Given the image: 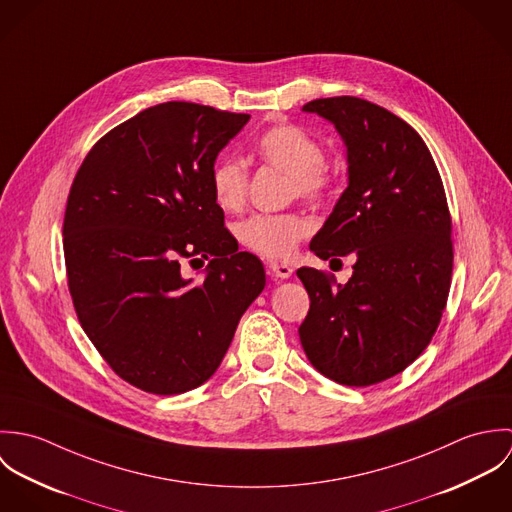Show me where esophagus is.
Segmentation results:
<instances>
[{"instance_id":"obj_1","label":"esophagus","mask_w":512,"mask_h":512,"mask_svg":"<svg viewBox=\"0 0 512 512\" xmlns=\"http://www.w3.org/2000/svg\"><path fill=\"white\" fill-rule=\"evenodd\" d=\"M270 274L280 278V280H288L293 274L292 268L288 264H282V262H270Z\"/></svg>"}]
</instances>
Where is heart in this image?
Listing matches in <instances>:
<instances>
[{
  "label": "heart",
  "mask_w": 512,
  "mask_h": 512,
  "mask_svg": "<svg viewBox=\"0 0 512 512\" xmlns=\"http://www.w3.org/2000/svg\"><path fill=\"white\" fill-rule=\"evenodd\" d=\"M254 155L290 175V195L309 203H325L335 191V175L323 165V146L295 124H276L264 130L254 142ZM215 203L226 213H236L246 203L248 169L236 157H224L211 171ZM309 222L297 213L254 215L236 228L238 240L260 256L288 258L303 236Z\"/></svg>",
  "instance_id": "1"
}]
</instances>
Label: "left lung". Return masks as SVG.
<instances>
[{
  "label": "left lung",
  "instance_id": "obj_1",
  "mask_svg": "<svg viewBox=\"0 0 512 512\" xmlns=\"http://www.w3.org/2000/svg\"><path fill=\"white\" fill-rule=\"evenodd\" d=\"M303 112L335 126L349 163V185L309 248L331 262L353 256L355 266L345 286L297 270L311 299L299 339L327 378L370 386L412 365L438 329L453 270L447 199L420 134L386 108L335 96Z\"/></svg>",
  "mask_w": 512,
  "mask_h": 512
}]
</instances>
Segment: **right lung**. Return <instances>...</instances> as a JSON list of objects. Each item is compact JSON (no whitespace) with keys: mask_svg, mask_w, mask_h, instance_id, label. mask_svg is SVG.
Returning a JSON list of instances; mask_svg holds the SVG:
<instances>
[{"mask_svg":"<svg viewBox=\"0 0 512 512\" xmlns=\"http://www.w3.org/2000/svg\"><path fill=\"white\" fill-rule=\"evenodd\" d=\"M250 120L193 102L151 106L100 138L67 201L63 246L78 321L110 368L159 396L207 382L266 286L215 203L220 149ZM210 260L195 283L180 262Z\"/></svg>","mask_w":512,"mask_h":512,"instance_id":"obj_1","label":"right lung"}]
</instances>
